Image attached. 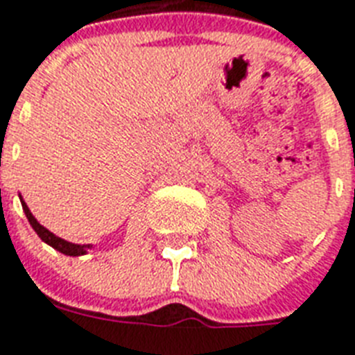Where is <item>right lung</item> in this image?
I'll return each mask as SVG.
<instances>
[{"instance_id": "add662e5", "label": "right lung", "mask_w": 355, "mask_h": 355, "mask_svg": "<svg viewBox=\"0 0 355 355\" xmlns=\"http://www.w3.org/2000/svg\"><path fill=\"white\" fill-rule=\"evenodd\" d=\"M19 200H21V208H24L25 216L29 219L33 230H35L42 241L47 243L49 247H53L55 250H58V252L66 254V256H85V254L88 252V248H94V245H77V243H69L66 241V239H62V237H58L53 232H49L47 228H44L40 223L36 221V217L31 214L29 206L25 205V200L21 199V195H19Z\"/></svg>"}]
</instances>
